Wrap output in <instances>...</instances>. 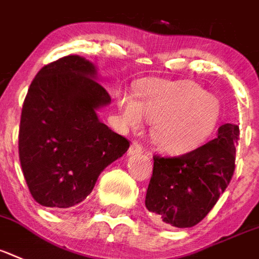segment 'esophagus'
<instances>
[{
    "instance_id": "1",
    "label": "esophagus",
    "mask_w": 259,
    "mask_h": 259,
    "mask_svg": "<svg viewBox=\"0 0 259 259\" xmlns=\"http://www.w3.org/2000/svg\"><path fill=\"white\" fill-rule=\"evenodd\" d=\"M143 152V147L138 143H132V145L128 149V156H134V155H139V153Z\"/></svg>"
}]
</instances>
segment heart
<instances>
[{
  "label": "heart",
  "instance_id": "obj_1",
  "mask_svg": "<svg viewBox=\"0 0 259 259\" xmlns=\"http://www.w3.org/2000/svg\"><path fill=\"white\" fill-rule=\"evenodd\" d=\"M136 95L117 96L121 125L139 130L153 121L151 136L161 151L180 155L193 151L210 136L221 117V102L193 80L143 79Z\"/></svg>",
  "mask_w": 259,
  "mask_h": 259
}]
</instances>
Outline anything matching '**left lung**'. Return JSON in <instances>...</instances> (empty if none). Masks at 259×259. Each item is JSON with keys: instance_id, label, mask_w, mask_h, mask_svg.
Returning a JSON list of instances; mask_svg holds the SVG:
<instances>
[{"instance_id": "1", "label": "left lung", "mask_w": 259, "mask_h": 259, "mask_svg": "<svg viewBox=\"0 0 259 259\" xmlns=\"http://www.w3.org/2000/svg\"><path fill=\"white\" fill-rule=\"evenodd\" d=\"M240 128L221 125L211 142L177 157H153L145 206L156 220L191 228L205 219L232 180Z\"/></svg>"}]
</instances>
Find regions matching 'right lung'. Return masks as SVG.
Wrapping results in <instances>:
<instances>
[{
    "mask_svg": "<svg viewBox=\"0 0 259 259\" xmlns=\"http://www.w3.org/2000/svg\"><path fill=\"white\" fill-rule=\"evenodd\" d=\"M93 62L67 55L38 71L25 98L18 135L19 161L38 204L71 208L93 192L106 166L130 148L99 120L111 103Z\"/></svg>",
    "mask_w": 259,
    "mask_h": 259,
    "instance_id": "obj_1",
    "label": "right lung"
}]
</instances>
